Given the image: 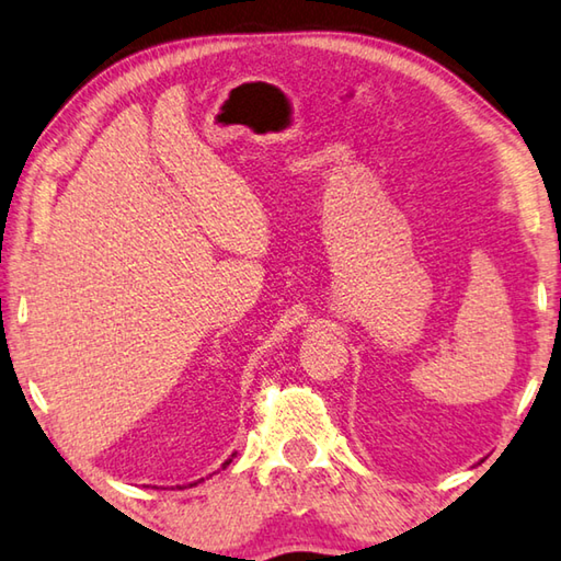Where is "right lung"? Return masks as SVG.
I'll return each mask as SVG.
<instances>
[{
	"label": "right lung",
	"instance_id": "add662e5",
	"mask_svg": "<svg viewBox=\"0 0 561 561\" xmlns=\"http://www.w3.org/2000/svg\"><path fill=\"white\" fill-rule=\"evenodd\" d=\"M225 465H230V460H227V462H225Z\"/></svg>",
	"mask_w": 561,
	"mask_h": 561
}]
</instances>
